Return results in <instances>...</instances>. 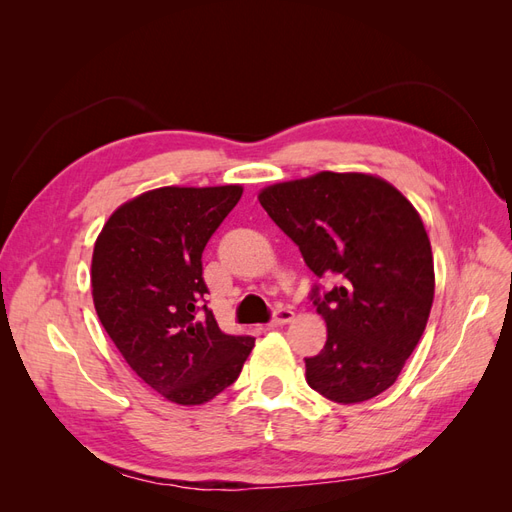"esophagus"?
I'll use <instances>...</instances> for the list:
<instances>
[{"label":"esophagus","mask_w":512,"mask_h":512,"mask_svg":"<svg viewBox=\"0 0 512 512\" xmlns=\"http://www.w3.org/2000/svg\"><path fill=\"white\" fill-rule=\"evenodd\" d=\"M292 318H294V312H292L290 307H277L275 312H273V318L269 322V327H282V324L292 322Z\"/></svg>","instance_id":"esophagus-1"}]
</instances>
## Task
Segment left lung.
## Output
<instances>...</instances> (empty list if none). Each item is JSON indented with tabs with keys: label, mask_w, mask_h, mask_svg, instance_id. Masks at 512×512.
<instances>
[{
	"label": "left lung",
	"mask_w": 512,
	"mask_h": 512,
	"mask_svg": "<svg viewBox=\"0 0 512 512\" xmlns=\"http://www.w3.org/2000/svg\"><path fill=\"white\" fill-rule=\"evenodd\" d=\"M260 205L297 243L314 275L309 299L327 344L305 359L307 384L337 404H361L397 380L427 327L433 256L423 220L384 179L318 173L262 190Z\"/></svg>",
	"instance_id": "1"
}]
</instances>
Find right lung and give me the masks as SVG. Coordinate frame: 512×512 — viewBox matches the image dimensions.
Instances as JSON below:
<instances>
[{
	"label": "right lung",
	"mask_w": 512,
	"mask_h": 512,
	"mask_svg": "<svg viewBox=\"0 0 512 512\" xmlns=\"http://www.w3.org/2000/svg\"><path fill=\"white\" fill-rule=\"evenodd\" d=\"M241 194V185L141 194L108 218L94 247L102 327L136 376L181 406L222 393L254 348L252 335L224 333L205 301V245Z\"/></svg>",
	"instance_id": "add662e5"
}]
</instances>
